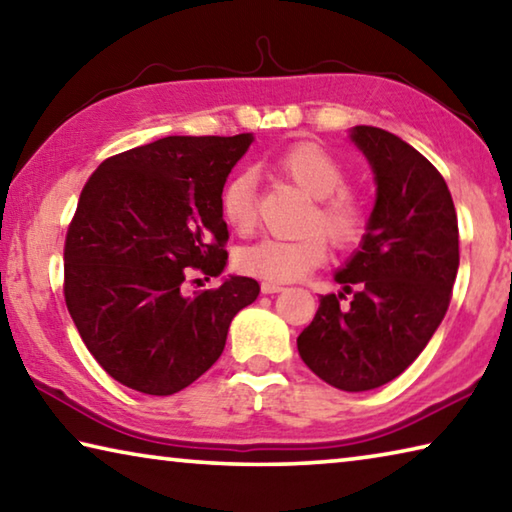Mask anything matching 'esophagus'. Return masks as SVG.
<instances>
[{"mask_svg":"<svg viewBox=\"0 0 512 512\" xmlns=\"http://www.w3.org/2000/svg\"><path fill=\"white\" fill-rule=\"evenodd\" d=\"M280 291H284L282 284H277V282H262V293H266V296H271V293H280Z\"/></svg>","mask_w":512,"mask_h":512,"instance_id":"1","label":"esophagus"}]
</instances>
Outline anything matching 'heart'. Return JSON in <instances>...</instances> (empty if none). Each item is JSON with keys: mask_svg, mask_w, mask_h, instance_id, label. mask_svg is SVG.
<instances>
[{"mask_svg": "<svg viewBox=\"0 0 512 512\" xmlns=\"http://www.w3.org/2000/svg\"><path fill=\"white\" fill-rule=\"evenodd\" d=\"M275 169L316 198L302 237H262L237 253L241 271L264 282H293L325 262L327 239L336 248L357 246L368 230V212L357 196L345 189L348 171L343 162L320 144L298 142L277 153ZM257 180L253 171H237L221 192L223 221L241 235L257 219ZM320 227V231L315 228ZM328 237L325 238L324 235Z\"/></svg>", "mask_w": 512, "mask_h": 512, "instance_id": "b5f03b06", "label": "heart"}]
</instances>
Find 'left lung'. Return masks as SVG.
I'll return each instance as SVG.
<instances>
[{
	"mask_svg": "<svg viewBox=\"0 0 512 512\" xmlns=\"http://www.w3.org/2000/svg\"><path fill=\"white\" fill-rule=\"evenodd\" d=\"M350 137L375 173V210L361 248L334 275L343 291L320 296L298 352L329 386L359 393L402 375L443 323L458 219L445 178L411 144L375 126H354Z\"/></svg>",
	"mask_w": 512,
	"mask_h": 512,
	"instance_id": "obj_1",
	"label": "left lung"
}]
</instances>
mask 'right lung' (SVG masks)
<instances>
[{"instance_id": "add662e5", "label": "right lung", "mask_w": 512, "mask_h": 512, "mask_svg": "<svg viewBox=\"0 0 512 512\" xmlns=\"http://www.w3.org/2000/svg\"><path fill=\"white\" fill-rule=\"evenodd\" d=\"M253 135H171L103 160L85 183L65 237V305L112 379L173 395L221 357L253 277L185 296L192 271L221 275L225 178Z\"/></svg>"}]
</instances>
